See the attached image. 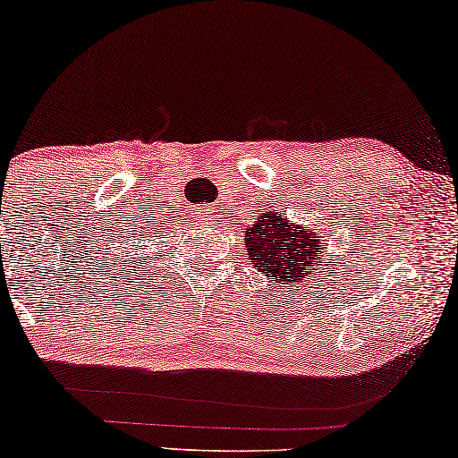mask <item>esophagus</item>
Here are the masks:
<instances>
[{
    "label": "esophagus",
    "instance_id": "34e87169",
    "mask_svg": "<svg viewBox=\"0 0 458 458\" xmlns=\"http://www.w3.org/2000/svg\"><path fill=\"white\" fill-rule=\"evenodd\" d=\"M212 212H215V210H210L208 206H202V208H198V210H196L198 221H202V223H210V221H212Z\"/></svg>",
    "mask_w": 458,
    "mask_h": 458
}]
</instances>
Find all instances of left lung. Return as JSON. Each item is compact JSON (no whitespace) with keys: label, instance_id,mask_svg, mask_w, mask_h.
Returning <instances> with one entry per match:
<instances>
[{"label":"left lung","instance_id":"left-lung-1","mask_svg":"<svg viewBox=\"0 0 458 458\" xmlns=\"http://www.w3.org/2000/svg\"><path fill=\"white\" fill-rule=\"evenodd\" d=\"M317 231L287 223L284 215H265L246 231L250 265L265 273L277 290L310 284L323 260V248L315 240Z\"/></svg>","mask_w":458,"mask_h":458}]
</instances>
